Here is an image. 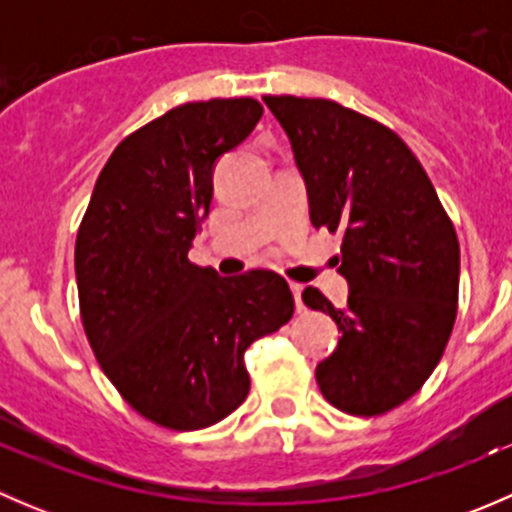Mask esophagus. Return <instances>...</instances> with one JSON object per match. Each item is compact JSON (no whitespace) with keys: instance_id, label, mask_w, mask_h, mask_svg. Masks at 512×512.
<instances>
[{"instance_id":"esophagus-1","label":"esophagus","mask_w":512,"mask_h":512,"mask_svg":"<svg viewBox=\"0 0 512 512\" xmlns=\"http://www.w3.org/2000/svg\"><path fill=\"white\" fill-rule=\"evenodd\" d=\"M289 287H292V294H294V304H297V312H302V309H304V304H302V285H297V282H292V285H289Z\"/></svg>"}]
</instances>
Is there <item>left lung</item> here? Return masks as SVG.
<instances>
[{
    "mask_svg": "<svg viewBox=\"0 0 512 512\" xmlns=\"http://www.w3.org/2000/svg\"><path fill=\"white\" fill-rule=\"evenodd\" d=\"M307 180L314 227L344 232L342 309L317 287L307 307L337 322V349L317 364L324 399L381 416L426 384L458 312L456 227L411 148L384 123L327 98L265 96Z\"/></svg>",
    "mask_w": 512,
    "mask_h": 512,
    "instance_id": "1",
    "label": "left lung"
}]
</instances>
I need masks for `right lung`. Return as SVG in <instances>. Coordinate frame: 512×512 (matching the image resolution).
Instances as JSON below:
<instances>
[{"instance_id": "1", "label": "right lung", "mask_w": 512, "mask_h": 512, "mask_svg": "<svg viewBox=\"0 0 512 512\" xmlns=\"http://www.w3.org/2000/svg\"><path fill=\"white\" fill-rule=\"evenodd\" d=\"M255 98L183 103L123 138L76 235L86 339L136 414L170 431L230 416L250 391L245 349L292 319L285 277H220L188 250L208 218L213 165L260 121Z\"/></svg>"}]
</instances>
